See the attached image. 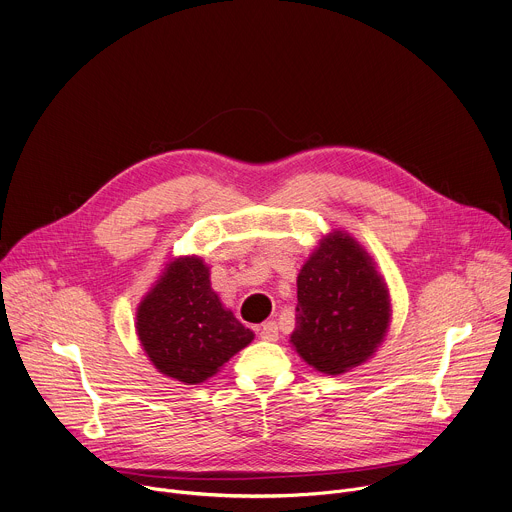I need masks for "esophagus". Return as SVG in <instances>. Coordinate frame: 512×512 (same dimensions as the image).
<instances>
[{"instance_id":"34e87169","label":"esophagus","mask_w":512,"mask_h":512,"mask_svg":"<svg viewBox=\"0 0 512 512\" xmlns=\"http://www.w3.org/2000/svg\"><path fill=\"white\" fill-rule=\"evenodd\" d=\"M259 336H261V340L275 342V340H277V336H279V328H277V324H275L273 320L263 322V324H261V328H259Z\"/></svg>"}]
</instances>
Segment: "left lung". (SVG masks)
I'll return each instance as SVG.
<instances>
[{
  "mask_svg": "<svg viewBox=\"0 0 512 512\" xmlns=\"http://www.w3.org/2000/svg\"><path fill=\"white\" fill-rule=\"evenodd\" d=\"M294 350L324 375H344L375 356L393 306L375 259L348 231L326 233L298 273Z\"/></svg>",
  "mask_w": 512,
  "mask_h": 512,
  "instance_id": "obj_1",
  "label": "left lung"
}]
</instances>
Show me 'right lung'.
Listing matches in <instances>:
<instances>
[{
	"label": "right lung",
	"instance_id": "obj_1",
	"mask_svg": "<svg viewBox=\"0 0 512 512\" xmlns=\"http://www.w3.org/2000/svg\"><path fill=\"white\" fill-rule=\"evenodd\" d=\"M135 334L158 373L184 385L208 381L255 338L210 287L198 255L166 263L135 310Z\"/></svg>",
	"mask_w": 512,
	"mask_h": 512
}]
</instances>
